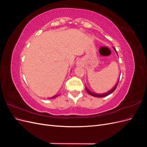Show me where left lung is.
I'll list each match as a JSON object with an SVG mask.
<instances>
[{
    "label": "left lung",
    "instance_id": "obj_1",
    "mask_svg": "<svg viewBox=\"0 0 147 147\" xmlns=\"http://www.w3.org/2000/svg\"><path fill=\"white\" fill-rule=\"evenodd\" d=\"M113 49H114V50H115V51H116V53H117L116 50H115V48L114 47H113ZM117 55H118V54H117ZM118 81H119V80H118ZM118 82L117 83V84H115V85L114 86V87H113L112 89H111V90H110V91H107V92H105V93H103V94H98V93H95V92H92V91H90V90H88V88H87L86 86L85 87V89H86V91H87V92L88 93V94H90V95L92 96L96 97H103L108 96L109 94H111V93L113 92L115 90V89H116L117 87L118 83Z\"/></svg>",
    "mask_w": 147,
    "mask_h": 147
}]
</instances>
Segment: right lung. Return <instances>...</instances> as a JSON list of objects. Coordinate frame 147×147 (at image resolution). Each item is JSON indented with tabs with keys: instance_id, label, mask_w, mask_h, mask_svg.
Masks as SVG:
<instances>
[{
	"instance_id": "obj_1",
	"label": "right lung",
	"mask_w": 147,
	"mask_h": 147,
	"mask_svg": "<svg viewBox=\"0 0 147 147\" xmlns=\"http://www.w3.org/2000/svg\"><path fill=\"white\" fill-rule=\"evenodd\" d=\"M59 95V94H57V95H56V96H53V97H50V98H49V99H54V98H56V97H57Z\"/></svg>"
}]
</instances>
